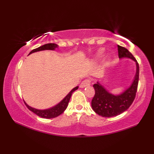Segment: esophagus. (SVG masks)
<instances>
[{"instance_id": "esophagus-1", "label": "esophagus", "mask_w": 154, "mask_h": 154, "mask_svg": "<svg viewBox=\"0 0 154 154\" xmlns=\"http://www.w3.org/2000/svg\"><path fill=\"white\" fill-rule=\"evenodd\" d=\"M90 83H91V81H90V79H87L83 80V82H82V83L80 84V88H85V87H87V86H90Z\"/></svg>"}]
</instances>
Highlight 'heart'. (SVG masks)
Instances as JSON below:
<instances>
[{
  "label": "heart",
  "instance_id": "1",
  "mask_svg": "<svg viewBox=\"0 0 154 154\" xmlns=\"http://www.w3.org/2000/svg\"><path fill=\"white\" fill-rule=\"evenodd\" d=\"M103 49H100V51H98V56H100L101 55V54H102V53H103Z\"/></svg>",
  "mask_w": 154,
  "mask_h": 154
}]
</instances>
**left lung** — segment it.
Instances as JSON below:
<instances>
[{"label":"left lung","instance_id":"left-lung-1","mask_svg":"<svg viewBox=\"0 0 154 154\" xmlns=\"http://www.w3.org/2000/svg\"><path fill=\"white\" fill-rule=\"evenodd\" d=\"M119 58H129L136 62L137 73L133 82L126 90L119 95L109 93L103 85L97 82L93 85L95 94L92 100V107L99 116L105 118L117 116L128 109L136 96L139 77V66L133 55L124 47L118 45Z\"/></svg>","mask_w":154,"mask_h":154}]
</instances>
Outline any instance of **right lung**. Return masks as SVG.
Listing matches in <instances>:
<instances>
[{
    "label": "right lung",
    "mask_w": 154,
    "mask_h": 154,
    "mask_svg": "<svg viewBox=\"0 0 154 154\" xmlns=\"http://www.w3.org/2000/svg\"><path fill=\"white\" fill-rule=\"evenodd\" d=\"M57 47H58V45H56L55 43H48V44H45V45H43L42 46L39 47V48L32 49V50L30 52L29 54L33 53V52L42 51V50H48V49L49 50H54ZM78 88L79 87L77 86L76 88H73L71 92L68 94V95L61 101L60 103L58 104L57 105H56L55 106H54V107L50 108L49 109H45V110H38V109H36L35 108H32L31 107V106H28L25 102L24 103L29 110L32 111L34 113L37 115L38 116L41 117V118H46V119L56 118V117H58V116H60V115H61L65 110H66L72 92L76 90H77Z\"/></svg>",
    "instance_id": "obj_1"
}]
</instances>
